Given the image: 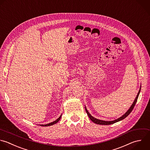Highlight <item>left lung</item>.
<instances>
[{
    "instance_id": "obj_1",
    "label": "left lung",
    "mask_w": 150,
    "mask_h": 150,
    "mask_svg": "<svg viewBox=\"0 0 150 150\" xmlns=\"http://www.w3.org/2000/svg\"><path fill=\"white\" fill-rule=\"evenodd\" d=\"M141 86H140L139 90V91H138V94H137V96H136V97H135V100H134L133 103L132 104V105H131V107H129V108L127 110V111L124 114H123L121 117H120V118H117V119H116V120H113V121H104V120H101L97 119V118H96L93 117V116L89 113V112L88 111V110H87V108H86V106H85L86 111L87 115H88L90 119L93 122H94V123H96V124H100V125H110V124H114V123H115V122H118V121H121V120H122L124 119L125 117H127L131 113V112L132 111V110H133V108H134V106H135V104H136V103H137V101L138 96H139V93H140V91H141Z\"/></svg>"
}]
</instances>
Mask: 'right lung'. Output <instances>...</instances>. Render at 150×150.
Listing matches in <instances>:
<instances>
[{"instance_id": "obj_1", "label": "right lung", "mask_w": 150, "mask_h": 150, "mask_svg": "<svg viewBox=\"0 0 150 150\" xmlns=\"http://www.w3.org/2000/svg\"><path fill=\"white\" fill-rule=\"evenodd\" d=\"M61 117H62V115L56 120H55L54 121H53V122H50V123H49V124H40V125H41V126H44V127H47V126H50V125H54V124H56L60 120V118H61Z\"/></svg>"}]
</instances>
